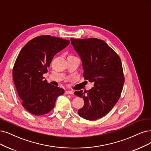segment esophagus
I'll return each mask as SVG.
<instances>
[{
    "label": "esophagus",
    "mask_w": 151,
    "mask_h": 151,
    "mask_svg": "<svg viewBox=\"0 0 151 151\" xmlns=\"http://www.w3.org/2000/svg\"><path fill=\"white\" fill-rule=\"evenodd\" d=\"M66 94H73V92L72 91H71V90H66V91H65V93Z\"/></svg>",
    "instance_id": "1"
}]
</instances>
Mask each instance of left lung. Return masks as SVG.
<instances>
[{"label": "left lung", "mask_w": 151, "mask_h": 151, "mask_svg": "<svg viewBox=\"0 0 151 151\" xmlns=\"http://www.w3.org/2000/svg\"><path fill=\"white\" fill-rule=\"evenodd\" d=\"M70 40L82 61L84 78L94 83L88 91L74 93L85 101L78 113L90 121L101 118L112 109L122 92L124 77L121 60L102 40L71 38Z\"/></svg>", "instance_id": "obj_1"}]
</instances>
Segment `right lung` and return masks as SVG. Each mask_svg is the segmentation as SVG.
<instances>
[{"label":"right lung","mask_w":151,"mask_h":151,"mask_svg":"<svg viewBox=\"0 0 151 151\" xmlns=\"http://www.w3.org/2000/svg\"><path fill=\"white\" fill-rule=\"evenodd\" d=\"M69 43L68 40L42 35L22 48L14 64L13 78L22 105L28 112L35 116L49 113L57 98L64 94L63 88L43 80V75L47 72L54 56Z\"/></svg>","instance_id":"right-lung-1"}]
</instances>
